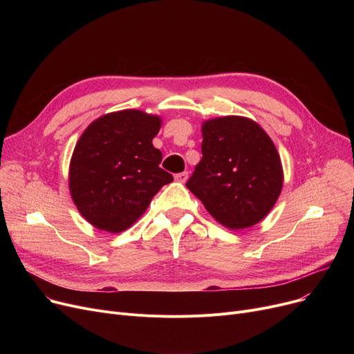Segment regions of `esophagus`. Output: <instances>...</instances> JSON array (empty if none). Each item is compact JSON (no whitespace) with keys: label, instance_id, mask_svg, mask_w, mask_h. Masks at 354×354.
Listing matches in <instances>:
<instances>
[{"label":"esophagus","instance_id":"34e87169","mask_svg":"<svg viewBox=\"0 0 354 354\" xmlns=\"http://www.w3.org/2000/svg\"><path fill=\"white\" fill-rule=\"evenodd\" d=\"M188 176H189V174H188L187 171H185V172L176 174V175H175V180H178V182H180V183H185V182H187Z\"/></svg>","mask_w":354,"mask_h":354}]
</instances>
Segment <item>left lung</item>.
<instances>
[{"instance_id": "left-lung-1", "label": "left lung", "mask_w": 354, "mask_h": 354, "mask_svg": "<svg viewBox=\"0 0 354 354\" xmlns=\"http://www.w3.org/2000/svg\"><path fill=\"white\" fill-rule=\"evenodd\" d=\"M202 159L187 188L227 228L258 224L283 188V166L270 136L255 122L227 116L202 124Z\"/></svg>"}]
</instances>
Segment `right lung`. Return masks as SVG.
I'll use <instances>...</instances> for the list:
<instances>
[{
    "mask_svg": "<svg viewBox=\"0 0 354 354\" xmlns=\"http://www.w3.org/2000/svg\"><path fill=\"white\" fill-rule=\"evenodd\" d=\"M159 129L158 116L122 110L84 130L71 156L68 187L91 225L109 232L127 230L174 180L159 166L162 152L152 145Z\"/></svg>",
    "mask_w": 354,
    "mask_h": 354,
    "instance_id": "add662e5",
    "label": "right lung"
}]
</instances>
